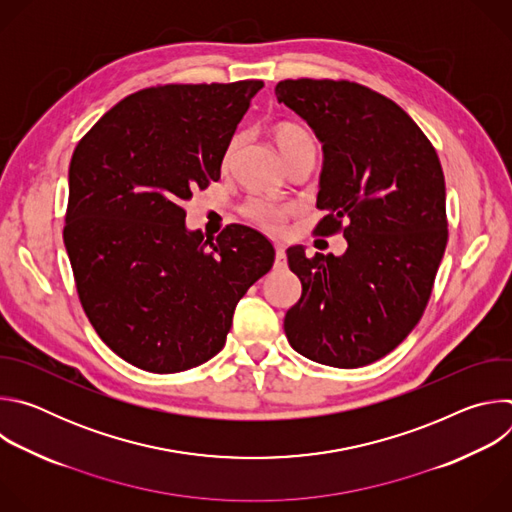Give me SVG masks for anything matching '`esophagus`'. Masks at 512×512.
Returning a JSON list of instances; mask_svg holds the SVG:
<instances>
[{
	"mask_svg": "<svg viewBox=\"0 0 512 512\" xmlns=\"http://www.w3.org/2000/svg\"><path fill=\"white\" fill-rule=\"evenodd\" d=\"M275 269H285L287 267V257H285V249L283 245L275 243Z\"/></svg>",
	"mask_w": 512,
	"mask_h": 512,
	"instance_id": "obj_1",
	"label": "esophagus"
}]
</instances>
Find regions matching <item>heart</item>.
<instances>
[{"mask_svg":"<svg viewBox=\"0 0 512 512\" xmlns=\"http://www.w3.org/2000/svg\"><path fill=\"white\" fill-rule=\"evenodd\" d=\"M271 137L277 145L281 158H285L294 150L302 148V145L314 143L312 135L304 127H300L296 123H287V121H281V123L273 125L271 127ZM247 214H249L251 221H255L265 231H279V227L285 221V216L289 214V208L281 206V204H271V202H255V204L249 206Z\"/></svg>","mask_w":512,"mask_h":512,"instance_id":"1","label":"heart"}]
</instances>
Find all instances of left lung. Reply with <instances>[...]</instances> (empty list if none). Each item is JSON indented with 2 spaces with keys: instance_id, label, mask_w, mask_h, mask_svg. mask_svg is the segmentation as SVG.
Wrapping results in <instances>:
<instances>
[{
  "instance_id": "obj_1",
  "label": "left lung",
  "mask_w": 512,
  "mask_h": 512,
  "mask_svg": "<svg viewBox=\"0 0 512 512\" xmlns=\"http://www.w3.org/2000/svg\"><path fill=\"white\" fill-rule=\"evenodd\" d=\"M279 103L322 143L320 235L346 221L342 255L287 263L302 298L283 320L302 356L336 369L371 364L419 322L448 243L442 164L417 123L391 99L348 81H281Z\"/></svg>"
}]
</instances>
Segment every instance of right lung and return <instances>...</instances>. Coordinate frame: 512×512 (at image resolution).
<instances>
[{
    "label": "right lung",
    "mask_w": 512,
    "mask_h": 512,
    "mask_svg": "<svg viewBox=\"0 0 512 512\" xmlns=\"http://www.w3.org/2000/svg\"><path fill=\"white\" fill-rule=\"evenodd\" d=\"M261 81L164 85L119 101L68 168L64 247L101 340L133 367L180 373L221 352L275 249L255 229L216 239L186 227L194 190L221 180Z\"/></svg>",
    "instance_id": "1"
}]
</instances>
